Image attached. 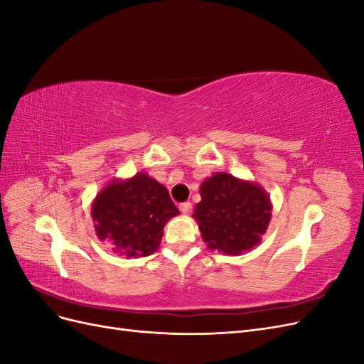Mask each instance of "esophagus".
Instances as JSON below:
<instances>
[{
	"instance_id": "esophagus-1",
	"label": "esophagus",
	"mask_w": 364,
	"mask_h": 364,
	"mask_svg": "<svg viewBox=\"0 0 364 364\" xmlns=\"http://www.w3.org/2000/svg\"><path fill=\"white\" fill-rule=\"evenodd\" d=\"M191 208H193L191 202H183V203H181V205H179L181 213H182V214H185V215L191 213Z\"/></svg>"
}]
</instances>
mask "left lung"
<instances>
[{
	"label": "left lung",
	"mask_w": 364,
	"mask_h": 364,
	"mask_svg": "<svg viewBox=\"0 0 364 364\" xmlns=\"http://www.w3.org/2000/svg\"><path fill=\"white\" fill-rule=\"evenodd\" d=\"M193 217L211 249L238 255L257 246L270 222L269 196L258 185L218 173L200 186Z\"/></svg>",
	"instance_id": "8db88e82"
}]
</instances>
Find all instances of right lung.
I'll return each instance as SVG.
<instances>
[{"label": "right lung", "mask_w": 364, "mask_h": 364, "mask_svg": "<svg viewBox=\"0 0 364 364\" xmlns=\"http://www.w3.org/2000/svg\"><path fill=\"white\" fill-rule=\"evenodd\" d=\"M179 211L168 191L146 173L109 183L92 205L95 232L127 257H147L161 243L164 226Z\"/></svg>", "instance_id": "obj_1"}]
</instances>
